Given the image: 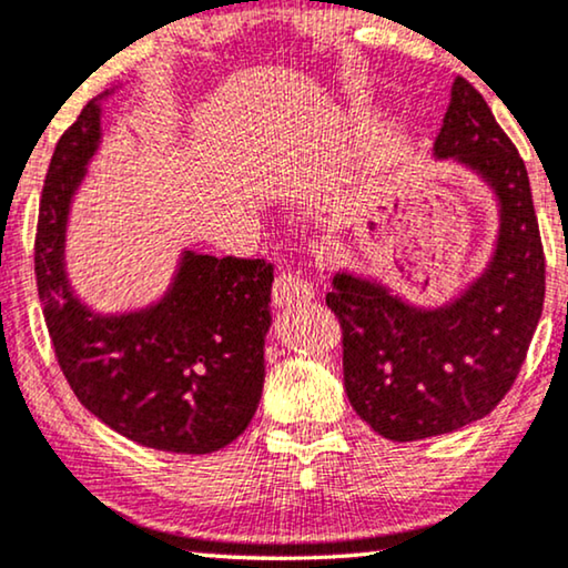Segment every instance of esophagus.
<instances>
[{"mask_svg": "<svg viewBox=\"0 0 568 568\" xmlns=\"http://www.w3.org/2000/svg\"><path fill=\"white\" fill-rule=\"evenodd\" d=\"M316 288L308 280L293 275V272H283L272 285V301H275L277 308H291L298 304H306V301L314 298Z\"/></svg>", "mask_w": 568, "mask_h": 568, "instance_id": "1", "label": "esophagus"}]
</instances>
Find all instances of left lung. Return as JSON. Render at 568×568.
Segmentation results:
<instances>
[{"mask_svg": "<svg viewBox=\"0 0 568 568\" xmlns=\"http://www.w3.org/2000/svg\"><path fill=\"white\" fill-rule=\"evenodd\" d=\"M436 161L470 169L496 196V244L455 298L418 306L382 280L339 270L327 306L343 324L353 410L389 442L452 434L486 418L517 379L546 298V256L517 148L465 78L452 85Z\"/></svg>", "mask_w": 568, "mask_h": 568, "instance_id": "obj_1", "label": "left lung"}]
</instances>
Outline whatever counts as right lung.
I'll return each instance as SVG.
<instances>
[{"label":"right lung","mask_w":568,"mask_h":568,"mask_svg":"<svg viewBox=\"0 0 568 568\" xmlns=\"http://www.w3.org/2000/svg\"><path fill=\"white\" fill-rule=\"evenodd\" d=\"M116 88L80 111L51 155L36 233L38 296L59 366L98 420L142 447L210 455L244 434L260 405L272 264L184 248L153 304L101 314L80 301L67 275V223Z\"/></svg>","instance_id":"obj_1"}]
</instances>
